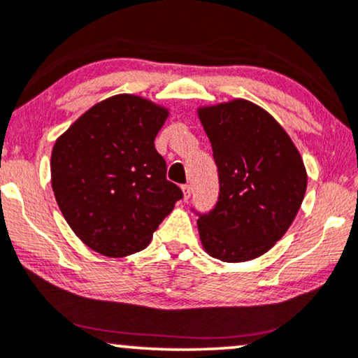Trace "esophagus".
<instances>
[{
  "label": "esophagus",
  "mask_w": 358,
  "mask_h": 358,
  "mask_svg": "<svg viewBox=\"0 0 358 358\" xmlns=\"http://www.w3.org/2000/svg\"><path fill=\"white\" fill-rule=\"evenodd\" d=\"M182 190H183V198H185V200H190V196H192V185H183V187H182Z\"/></svg>",
  "instance_id": "1"
}]
</instances>
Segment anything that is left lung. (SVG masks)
<instances>
[{
  "label": "left lung",
  "mask_w": 358,
  "mask_h": 358,
  "mask_svg": "<svg viewBox=\"0 0 358 358\" xmlns=\"http://www.w3.org/2000/svg\"><path fill=\"white\" fill-rule=\"evenodd\" d=\"M213 150L220 193L198 215V231L210 255L247 262L268 252L294 222L307 171L294 141L273 116L247 100L198 110Z\"/></svg>",
  "instance_id": "8db88e82"
}]
</instances>
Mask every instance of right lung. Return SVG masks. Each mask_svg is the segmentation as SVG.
<instances>
[{"label": "right lung", "mask_w": 358, "mask_h": 358, "mask_svg": "<svg viewBox=\"0 0 358 358\" xmlns=\"http://www.w3.org/2000/svg\"><path fill=\"white\" fill-rule=\"evenodd\" d=\"M168 111L133 94H116L81 115L56 140L51 185L64 220L105 257L146 248L183 198L166 180L155 148Z\"/></svg>", "instance_id": "add662e5"}]
</instances>
